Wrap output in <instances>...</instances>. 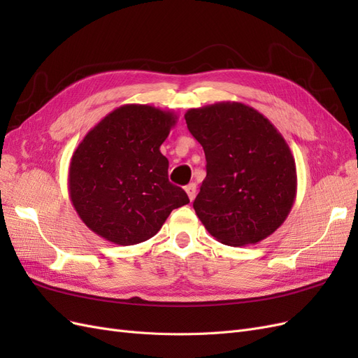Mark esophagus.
Segmentation results:
<instances>
[{
	"label": "esophagus",
	"instance_id": "1",
	"mask_svg": "<svg viewBox=\"0 0 358 358\" xmlns=\"http://www.w3.org/2000/svg\"><path fill=\"white\" fill-rule=\"evenodd\" d=\"M185 191L188 194V199L192 201L194 199H196V194H197V185L196 183H189V185L185 187Z\"/></svg>",
	"mask_w": 358,
	"mask_h": 358
}]
</instances>
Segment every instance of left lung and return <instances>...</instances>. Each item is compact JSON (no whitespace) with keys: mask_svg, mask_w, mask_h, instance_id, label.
Masks as SVG:
<instances>
[{"mask_svg":"<svg viewBox=\"0 0 358 358\" xmlns=\"http://www.w3.org/2000/svg\"><path fill=\"white\" fill-rule=\"evenodd\" d=\"M185 121L208 162L192 204L204 229L229 246L255 245L273 234L297 194L296 161L282 134L237 101L189 109Z\"/></svg>","mask_w":358,"mask_h":358,"instance_id":"left-lung-1","label":"left lung"}]
</instances>
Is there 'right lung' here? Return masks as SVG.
<instances>
[{
  "label": "right lung",
  "mask_w": 358,
  "mask_h": 358,
  "mask_svg": "<svg viewBox=\"0 0 358 358\" xmlns=\"http://www.w3.org/2000/svg\"><path fill=\"white\" fill-rule=\"evenodd\" d=\"M176 122L170 110L124 104L83 137L70 161L69 194L91 231L116 245L142 243L189 203L169 182V159L159 150Z\"/></svg>",
  "instance_id": "obj_1"
}]
</instances>
